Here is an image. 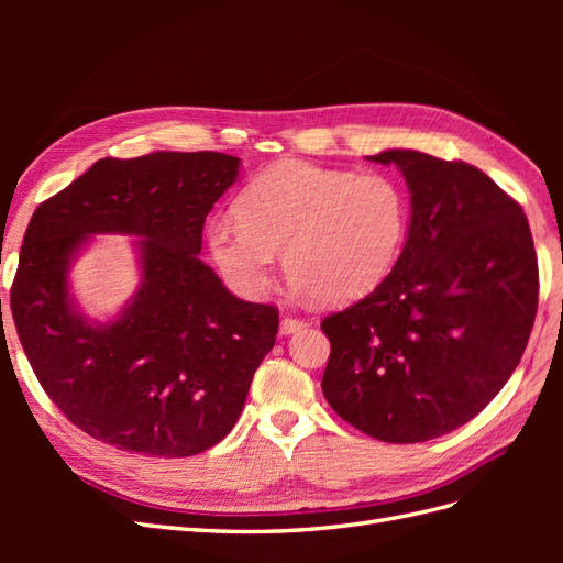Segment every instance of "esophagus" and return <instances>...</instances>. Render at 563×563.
<instances>
[{
    "instance_id": "1",
    "label": "esophagus",
    "mask_w": 563,
    "mask_h": 563,
    "mask_svg": "<svg viewBox=\"0 0 563 563\" xmlns=\"http://www.w3.org/2000/svg\"><path fill=\"white\" fill-rule=\"evenodd\" d=\"M305 327L302 319H296V317H284L282 323H279V333L282 335H291L296 331H300Z\"/></svg>"
}]
</instances>
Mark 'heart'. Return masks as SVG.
<instances>
[{
  "label": "heart",
  "instance_id": "b5f03b06",
  "mask_svg": "<svg viewBox=\"0 0 563 563\" xmlns=\"http://www.w3.org/2000/svg\"><path fill=\"white\" fill-rule=\"evenodd\" d=\"M234 213L207 228L211 258L234 291L261 298L282 253L288 279L323 305L376 291L411 228V201L395 176L308 162H282L255 176Z\"/></svg>",
  "mask_w": 563,
  "mask_h": 563
}]
</instances>
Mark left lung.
I'll use <instances>...</instances> for the list:
<instances>
[{
	"label": "left lung",
	"mask_w": 563,
	"mask_h": 563,
	"mask_svg": "<svg viewBox=\"0 0 563 563\" xmlns=\"http://www.w3.org/2000/svg\"><path fill=\"white\" fill-rule=\"evenodd\" d=\"M368 159L404 174L411 228L376 291L321 321V389L364 434L418 444L470 422L519 366L538 258L521 207L476 166L416 150Z\"/></svg>",
	"instance_id": "1"
}]
</instances>
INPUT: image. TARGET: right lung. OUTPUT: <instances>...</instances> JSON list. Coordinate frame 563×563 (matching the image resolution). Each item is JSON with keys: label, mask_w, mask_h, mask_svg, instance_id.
I'll return each instance as SVG.
<instances>
[{"label": "right lung", "mask_w": 563, "mask_h": 563, "mask_svg": "<svg viewBox=\"0 0 563 563\" xmlns=\"http://www.w3.org/2000/svg\"><path fill=\"white\" fill-rule=\"evenodd\" d=\"M240 176L223 152L98 159L42 201L25 232L11 314L37 380L98 441L152 457L218 444L240 418L279 312L232 296L199 261L213 203ZM93 233H131L142 286L112 322L69 296V265Z\"/></svg>", "instance_id": "add662e5"}]
</instances>
